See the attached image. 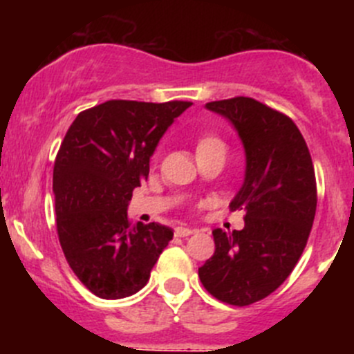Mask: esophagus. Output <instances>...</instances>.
Instances as JSON below:
<instances>
[{
  "label": "esophagus",
  "mask_w": 354,
  "mask_h": 354,
  "mask_svg": "<svg viewBox=\"0 0 354 354\" xmlns=\"http://www.w3.org/2000/svg\"><path fill=\"white\" fill-rule=\"evenodd\" d=\"M192 232H194V230L189 229V227H177V229H176V236L177 237H187V236H191Z\"/></svg>",
  "instance_id": "34e87169"
}]
</instances>
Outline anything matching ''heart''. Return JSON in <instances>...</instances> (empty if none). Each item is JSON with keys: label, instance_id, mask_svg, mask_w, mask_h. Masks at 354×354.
Segmentation results:
<instances>
[{"label": "heart", "instance_id": "obj_1", "mask_svg": "<svg viewBox=\"0 0 354 354\" xmlns=\"http://www.w3.org/2000/svg\"><path fill=\"white\" fill-rule=\"evenodd\" d=\"M213 142H220L218 139L216 138H213V136H208V138H203L201 141H199V146H203V145H213Z\"/></svg>", "mask_w": 354, "mask_h": 354}]
</instances>
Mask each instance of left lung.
<instances>
[{"label":"left lung","mask_w":354,"mask_h":354,"mask_svg":"<svg viewBox=\"0 0 354 354\" xmlns=\"http://www.w3.org/2000/svg\"><path fill=\"white\" fill-rule=\"evenodd\" d=\"M232 124L246 155L244 182L230 209H244V229L213 230L215 253L198 270L206 291L246 306L275 291L303 254L317 212L310 151L295 122L253 97L206 103Z\"/></svg>","instance_id":"1"}]
</instances>
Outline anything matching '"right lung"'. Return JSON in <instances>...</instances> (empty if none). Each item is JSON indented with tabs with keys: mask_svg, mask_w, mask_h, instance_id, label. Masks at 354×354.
<instances>
[{
	"mask_svg": "<svg viewBox=\"0 0 354 354\" xmlns=\"http://www.w3.org/2000/svg\"><path fill=\"white\" fill-rule=\"evenodd\" d=\"M191 104L111 100L77 115L66 131L53 169L58 239L73 274L97 297L141 291L172 241L162 223L131 225L127 208L160 139Z\"/></svg>",
	"mask_w": 354,
	"mask_h": 354,
	"instance_id": "right-lung-1",
	"label": "right lung"
}]
</instances>
